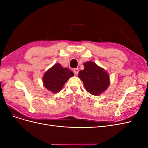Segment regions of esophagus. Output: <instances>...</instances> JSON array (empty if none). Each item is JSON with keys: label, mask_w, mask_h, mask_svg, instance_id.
Instances as JSON below:
<instances>
[{"label": "esophagus", "mask_w": 148, "mask_h": 148, "mask_svg": "<svg viewBox=\"0 0 148 148\" xmlns=\"http://www.w3.org/2000/svg\"><path fill=\"white\" fill-rule=\"evenodd\" d=\"M73 72H74V73H75V75H77V74L78 73V72H79V69H78V68L75 69L73 70Z\"/></svg>", "instance_id": "34e87169"}]
</instances>
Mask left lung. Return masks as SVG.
<instances>
[{
  "instance_id": "obj_1",
  "label": "left lung",
  "mask_w": 148,
  "mask_h": 148,
  "mask_svg": "<svg viewBox=\"0 0 148 148\" xmlns=\"http://www.w3.org/2000/svg\"><path fill=\"white\" fill-rule=\"evenodd\" d=\"M84 69L78 73L86 90L97 96L104 92L110 84L109 75L106 70L92 61L83 64Z\"/></svg>"
}]
</instances>
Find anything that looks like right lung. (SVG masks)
I'll return each instance as SVG.
<instances>
[{"mask_svg":"<svg viewBox=\"0 0 148 148\" xmlns=\"http://www.w3.org/2000/svg\"><path fill=\"white\" fill-rule=\"evenodd\" d=\"M74 75L69 68H64L60 64H56L44 74L42 82L45 88L53 93L59 92L64 84Z\"/></svg>","mask_w":148,"mask_h":148,"instance_id":"1","label":"right lung"}]
</instances>
